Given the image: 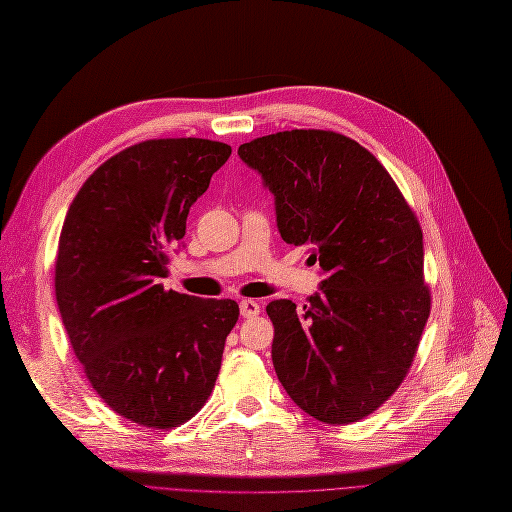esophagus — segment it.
<instances>
[{
  "mask_svg": "<svg viewBox=\"0 0 512 512\" xmlns=\"http://www.w3.org/2000/svg\"><path fill=\"white\" fill-rule=\"evenodd\" d=\"M239 307H241V316H243V318H254V316H258V312H260V303L254 301V299H243V301L239 303Z\"/></svg>",
  "mask_w": 512,
  "mask_h": 512,
  "instance_id": "obj_1",
  "label": "esophagus"
}]
</instances>
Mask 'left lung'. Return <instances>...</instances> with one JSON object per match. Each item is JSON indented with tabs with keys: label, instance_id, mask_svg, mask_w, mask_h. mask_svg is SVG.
Returning <instances> with one entry per match:
<instances>
[{
	"label": "left lung",
	"instance_id": "1",
	"mask_svg": "<svg viewBox=\"0 0 512 512\" xmlns=\"http://www.w3.org/2000/svg\"><path fill=\"white\" fill-rule=\"evenodd\" d=\"M239 158L275 196L282 239L307 245L324 275L303 309L267 305L275 374L316 421H361L404 382L429 318L421 224L374 153L344 134L277 132Z\"/></svg>",
	"mask_w": 512,
	"mask_h": 512
}]
</instances>
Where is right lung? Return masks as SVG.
<instances>
[{
	"label": "right lung",
	"instance_id": "right-lung-1",
	"mask_svg": "<svg viewBox=\"0 0 512 512\" xmlns=\"http://www.w3.org/2000/svg\"><path fill=\"white\" fill-rule=\"evenodd\" d=\"M230 151L207 138L132 145L89 175L61 226L55 297L72 350L104 404L136 425L173 429L205 406L239 320L232 299L160 284Z\"/></svg>",
	"mask_w": 512,
	"mask_h": 512
}]
</instances>
